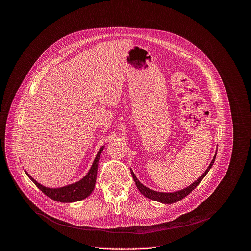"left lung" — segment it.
Returning a JSON list of instances; mask_svg holds the SVG:
<instances>
[{
  "label": "left lung",
  "instance_id": "left-lung-1",
  "mask_svg": "<svg viewBox=\"0 0 251 251\" xmlns=\"http://www.w3.org/2000/svg\"><path fill=\"white\" fill-rule=\"evenodd\" d=\"M216 157H217V153L216 155H214L212 161L210 162L208 168L206 169V171L198 178V180L193 183L190 187L182 190V191H178V192H175V193H160V192H156V191H153V190H150L149 188L145 187L144 185H142L139 181L138 178L136 177L135 174L133 173V171L131 170V174H132V176L134 178V182L138 188V190L140 191V193L142 195H144L146 198L148 199H151V200H154L156 201H160V202H163V203H174V202H176L178 201L183 200L185 197H187L190 193H192L196 188L197 186H199V184L201 182L202 178L205 176V175L207 174V172L210 170L211 166L213 165L214 163V160H216Z\"/></svg>",
  "mask_w": 251,
  "mask_h": 251
}]
</instances>
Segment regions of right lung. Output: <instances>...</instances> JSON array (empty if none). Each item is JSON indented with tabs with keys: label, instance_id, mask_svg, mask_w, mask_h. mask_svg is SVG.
I'll use <instances>...</instances> for the list:
<instances>
[{
	"label": "right lung",
	"instance_id": "1",
	"mask_svg": "<svg viewBox=\"0 0 251 251\" xmlns=\"http://www.w3.org/2000/svg\"><path fill=\"white\" fill-rule=\"evenodd\" d=\"M104 147H101L98 151V154L96 155V158L92 164L91 169L89 170L88 174L77 183H75L73 185H69L66 187L58 188V189H50L42 186L37 181H34L33 178L26 173L28 177L33 182V184L37 186L46 196H48L50 199L60 201V202H74L81 201L85 198H87L93 191L96 183V176H97V167L100 155L103 151Z\"/></svg>",
	"mask_w": 251,
	"mask_h": 251
}]
</instances>
